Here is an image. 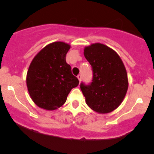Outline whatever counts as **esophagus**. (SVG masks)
Wrapping results in <instances>:
<instances>
[{"label":"esophagus","instance_id":"34e87169","mask_svg":"<svg viewBox=\"0 0 154 154\" xmlns=\"http://www.w3.org/2000/svg\"><path fill=\"white\" fill-rule=\"evenodd\" d=\"M77 78H78L79 81H80H80H81V79H82V75H81V74H79V75L77 76Z\"/></svg>","mask_w":154,"mask_h":154}]
</instances>
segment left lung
Here are the masks:
<instances>
[{
  "instance_id": "8db88e82",
  "label": "left lung",
  "mask_w": 154,
  "mask_h": 154,
  "mask_svg": "<svg viewBox=\"0 0 154 154\" xmlns=\"http://www.w3.org/2000/svg\"><path fill=\"white\" fill-rule=\"evenodd\" d=\"M84 56L93 72L89 84L80 83L86 104L97 112H110L122 103L128 88L123 62L116 51L100 43L85 48Z\"/></svg>"
}]
</instances>
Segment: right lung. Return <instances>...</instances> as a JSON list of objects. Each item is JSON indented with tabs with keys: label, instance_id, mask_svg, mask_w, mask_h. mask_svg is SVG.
<instances>
[{
	"label": "right lung",
	"instance_id": "1",
	"mask_svg": "<svg viewBox=\"0 0 154 154\" xmlns=\"http://www.w3.org/2000/svg\"><path fill=\"white\" fill-rule=\"evenodd\" d=\"M69 45L56 42L39 51L31 62L27 86L32 101L40 108L57 109L62 106L79 80L71 73L66 56Z\"/></svg>",
	"mask_w": 154,
	"mask_h": 154
}]
</instances>
